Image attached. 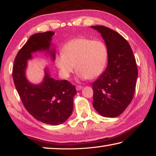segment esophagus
I'll list each match as a JSON object with an SVG mask.
<instances>
[{
	"label": "esophagus",
	"instance_id": "34e87169",
	"mask_svg": "<svg viewBox=\"0 0 156 156\" xmlns=\"http://www.w3.org/2000/svg\"><path fill=\"white\" fill-rule=\"evenodd\" d=\"M76 90L77 91H80V90H81L82 89H83V87L82 86H76Z\"/></svg>",
	"mask_w": 156,
	"mask_h": 156
}]
</instances>
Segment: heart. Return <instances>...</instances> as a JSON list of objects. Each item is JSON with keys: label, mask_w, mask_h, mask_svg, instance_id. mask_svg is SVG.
<instances>
[{"label": "heart", "mask_w": 156, "mask_h": 156, "mask_svg": "<svg viewBox=\"0 0 156 156\" xmlns=\"http://www.w3.org/2000/svg\"><path fill=\"white\" fill-rule=\"evenodd\" d=\"M108 58L107 46L100 40L76 38L63 47L62 54L56 58V65L63 77L68 78L74 70L81 80L99 76L106 67Z\"/></svg>", "instance_id": "1"}]
</instances>
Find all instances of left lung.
<instances>
[{
  "label": "left lung",
  "mask_w": 156,
  "mask_h": 156,
  "mask_svg": "<svg viewBox=\"0 0 156 156\" xmlns=\"http://www.w3.org/2000/svg\"><path fill=\"white\" fill-rule=\"evenodd\" d=\"M106 44L107 67L92 84L93 106L104 117L120 115L131 103L138 77L135 57L130 45L116 31L105 26H91Z\"/></svg>",
  "instance_id": "obj_1"
}]
</instances>
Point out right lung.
I'll use <instances>...</instances> for the list:
<instances>
[{"instance_id":"obj_1","label":"right lung","mask_w":156,"mask_h":156,"mask_svg":"<svg viewBox=\"0 0 156 156\" xmlns=\"http://www.w3.org/2000/svg\"><path fill=\"white\" fill-rule=\"evenodd\" d=\"M53 31L35 34L30 36L18 52L13 67V79L25 109L41 122L51 125L65 122L72 115L73 97L77 93L74 85L66 80H58L50 76L49 69H44V76L40 84L27 80L26 69L31 54L45 51L54 61L56 58L55 47L51 43Z\"/></svg>"}]
</instances>
